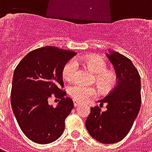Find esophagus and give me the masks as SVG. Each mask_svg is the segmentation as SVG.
I'll return each mask as SVG.
<instances>
[{
  "instance_id": "obj_1",
  "label": "esophagus",
  "mask_w": 152,
  "mask_h": 152,
  "mask_svg": "<svg viewBox=\"0 0 152 152\" xmlns=\"http://www.w3.org/2000/svg\"><path fill=\"white\" fill-rule=\"evenodd\" d=\"M73 103H74V106H75V107H77V106L80 104V102H78V101H76V100H73Z\"/></svg>"
}]
</instances>
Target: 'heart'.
Listing matches in <instances>:
<instances>
[{
    "mask_svg": "<svg viewBox=\"0 0 152 152\" xmlns=\"http://www.w3.org/2000/svg\"><path fill=\"white\" fill-rule=\"evenodd\" d=\"M78 62L84 63L87 67L95 74V82L102 92H108L114 88L117 82L116 74L112 70L107 68V63L99 55H86L78 57ZM78 69V64L75 59H71L63 66L62 76L63 79L71 82L75 80ZM98 94V90L94 86H85L79 84H75L69 87L68 95L74 100L84 102L89 98L95 97Z\"/></svg>",
    "mask_w": 152,
    "mask_h": 152,
    "instance_id": "obj_1",
    "label": "heart"
}]
</instances>
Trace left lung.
I'll return each mask as SVG.
<instances>
[{
    "mask_svg": "<svg viewBox=\"0 0 152 152\" xmlns=\"http://www.w3.org/2000/svg\"><path fill=\"white\" fill-rule=\"evenodd\" d=\"M114 66L117 84L104 99L107 111L99 106L90 108L86 126L89 134L102 143H116L127 136L141 107V78L129 58L115 51L107 53Z\"/></svg>",
    "mask_w": 152,
    "mask_h": 152,
    "instance_id": "8db88e82",
    "label": "left lung"
}]
</instances>
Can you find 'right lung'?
I'll use <instances>...</instances> for the list:
<instances>
[{"label": "right lung", "mask_w": 152, "mask_h": 152, "mask_svg": "<svg viewBox=\"0 0 152 152\" xmlns=\"http://www.w3.org/2000/svg\"><path fill=\"white\" fill-rule=\"evenodd\" d=\"M76 53L55 46L39 48L28 53L14 72L10 102L19 127L36 143L48 144L63 134L65 120L73 101L63 90V66ZM60 98L56 108L50 97Z\"/></svg>", "instance_id": "right-lung-1"}]
</instances>
